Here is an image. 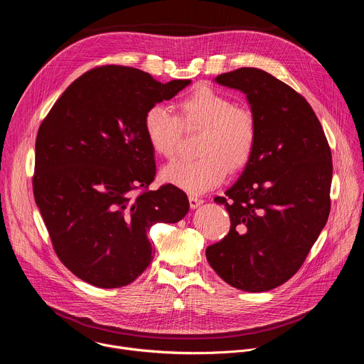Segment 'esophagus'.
I'll list each match as a JSON object with an SVG mask.
<instances>
[{
    "mask_svg": "<svg viewBox=\"0 0 364 364\" xmlns=\"http://www.w3.org/2000/svg\"><path fill=\"white\" fill-rule=\"evenodd\" d=\"M188 203H190V207L194 210L197 209V207H200L203 204V198L197 197V196H188Z\"/></svg>",
    "mask_w": 364,
    "mask_h": 364,
    "instance_id": "1",
    "label": "esophagus"
}]
</instances>
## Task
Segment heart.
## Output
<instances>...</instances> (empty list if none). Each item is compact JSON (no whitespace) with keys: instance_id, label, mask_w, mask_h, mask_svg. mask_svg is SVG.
<instances>
[{"instance_id":"b5f03b06","label":"heart","mask_w":364,"mask_h":364,"mask_svg":"<svg viewBox=\"0 0 364 364\" xmlns=\"http://www.w3.org/2000/svg\"><path fill=\"white\" fill-rule=\"evenodd\" d=\"M178 117L164 105H152L144 115V132L151 149L164 159L174 157L186 128L203 129L196 160H178L166 166L161 181L190 194H203L223 183L228 168L239 170L250 159L256 142L253 114L212 87H200L178 103Z\"/></svg>"}]
</instances>
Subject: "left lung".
<instances>
[{
	"mask_svg": "<svg viewBox=\"0 0 364 364\" xmlns=\"http://www.w3.org/2000/svg\"><path fill=\"white\" fill-rule=\"evenodd\" d=\"M213 80L246 96L256 142L237 181L215 198L232 225L205 257L229 285L269 291L299 269L327 223L331 151L309 103L268 72L242 68Z\"/></svg>",
	"mask_w": 364,
	"mask_h": 364,
	"instance_id": "obj_1",
	"label": "left lung"
}]
</instances>
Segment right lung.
<instances>
[{"label":"right lung","mask_w":364,"mask_h":364,"mask_svg":"<svg viewBox=\"0 0 364 364\" xmlns=\"http://www.w3.org/2000/svg\"><path fill=\"white\" fill-rule=\"evenodd\" d=\"M191 80L161 83L127 66H102L76 79L40 125L34 200L63 265L97 288L134 282L151 264L149 228L188 212L174 186L146 188L155 176L145 112Z\"/></svg>","instance_id":"add662e5"}]
</instances>
